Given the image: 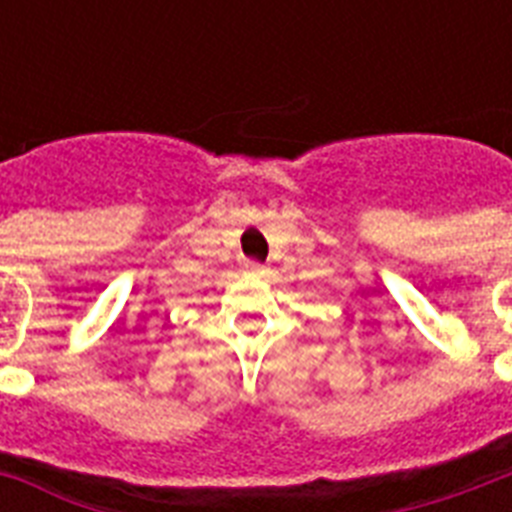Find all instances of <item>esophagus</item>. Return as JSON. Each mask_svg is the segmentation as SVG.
Here are the masks:
<instances>
[{"instance_id":"34e87169","label":"esophagus","mask_w":512,"mask_h":512,"mask_svg":"<svg viewBox=\"0 0 512 512\" xmlns=\"http://www.w3.org/2000/svg\"><path fill=\"white\" fill-rule=\"evenodd\" d=\"M247 271L255 273V276H263L265 273V265L263 263H255V260H249L247 263Z\"/></svg>"}]
</instances>
